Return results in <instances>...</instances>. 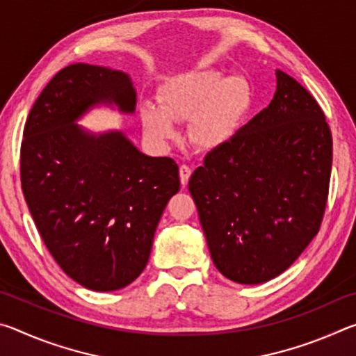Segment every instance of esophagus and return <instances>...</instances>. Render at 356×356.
<instances>
[{
	"label": "esophagus",
	"instance_id": "1",
	"mask_svg": "<svg viewBox=\"0 0 356 356\" xmlns=\"http://www.w3.org/2000/svg\"><path fill=\"white\" fill-rule=\"evenodd\" d=\"M179 174H180V184H182L184 186L188 184L190 180V176H191V168L186 166V165H182L179 168Z\"/></svg>",
	"mask_w": 356,
	"mask_h": 356
}]
</instances>
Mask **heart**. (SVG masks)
<instances>
[{
	"mask_svg": "<svg viewBox=\"0 0 356 356\" xmlns=\"http://www.w3.org/2000/svg\"><path fill=\"white\" fill-rule=\"evenodd\" d=\"M156 100L160 111L152 105L141 108L143 129L150 140L159 144L174 140L172 120L190 119L191 143L212 150L225 146L242 127L251 106V86L245 76L197 70L168 81Z\"/></svg>",
	"mask_w": 356,
	"mask_h": 356,
	"instance_id": "b5f03b06",
	"label": "heart"
}]
</instances>
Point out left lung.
Listing matches in <instances>:
<instances>
[{"mask_svg": "<svg viewBox=\"0 0 356 356\" xmlns=\"http://www.w3.org/2000/svg\"><path fill=\"white\" fill-rule=\"evenodd\" d=\"M331 161L322 108L276 70L270 105L210 150L188 182L210 256L227 280L261 284L297 261L321 229Z\"/></svg>", "mask_w": 356, "mask_h": 356, "instance_id": "8db88e82", "label": "left lung"}]
</instances>
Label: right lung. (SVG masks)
I'll return each instance as SVG.
<instances>
[{"mask_svg":"<svg viewBox=\"0 0 356 356\" xmlns=\"http://www.w3.org/2000/svg\"><path fill=\"white\" fill-rule=\"evenodd\" d=\"M97 104L134 113L129 75L81 63L59 70L28 114L20 179L35 227L64 273L110 292L147 265L156 225L180 180L170 156L141 154L122 131L92 135L75 124Z\"/></svg>","mask_w":356,"mask_h":356,"instance_id":"1","label":"right lung"}]
</instances>
